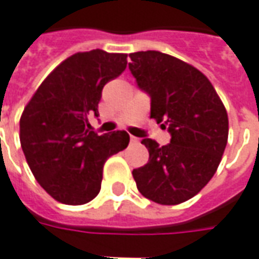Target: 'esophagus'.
<instances>
[{
  "mask_svg": "<svg viewBox=\"0 0 259 259\" xmlns=\"http://www.w3.org/2000/svg\"><path fill=\"white\" fill-rule=\"evenodd\" d=\"M130 141H131V144L133 145H137L139 142V139L135 138V137H131V138H130Z\"/></svg>",
  "mask_w": 259,
  "mask_h": 259,
  "instance_id": "obj_1",
  "label": "esophagus"
}]
</instances>
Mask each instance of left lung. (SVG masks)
<instances>
[{
	"instance_id": "left-lung-1",
	"label": "left lung",
	"mask_w": 259,
	"mask_h": 259,
	"mask_svg": "<svg viewBox=\"0 0 259 259\" xmlns=\"http://www.w3.org/2000/svg\"><path fill=\"white\" fill-rule=\"evenodd\" d=\"M137 86L150 97V117L164 122L170 144L142 139L148 163L134 168L139 192L160 205H177L208 184L221 163L229 135L225 106L205 75L160 51L130 54Z\"/></svg>"
}]
</instances>
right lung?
<instances>
[{
	"label": "right lung",
	"mask_w": 259,
	"mask_h": 259,
	"mask_svg": "<svg viewBox=\"0 0 259 259\" xmlns=\"http://www.w3.org/2000/svg\"><path fill=\"white\" fill-rule=\"evenodd\" d=\"M126 54L92 50L74 54L38 86L21 117V145L38 184L58 202L83 205L96 197L103 166L125 149V131L88 130L99 115L102 91L125 69Z\"/></svg>",
	"instance_id": "right-lung-1"
}]
</instances>
